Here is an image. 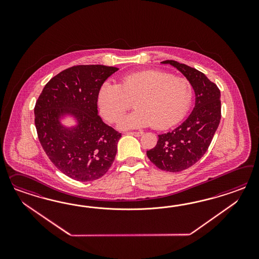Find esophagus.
<instances>
[{
    "instance_id": "esophagus-1",
    "label": "esophagus",
    "mask_w": 259,
    "mask_h": 259,
    "mask_svg": "<svg viewBox=\"0 0 259 259\" xmlns=\"http://www.w3.org/2000/svg\"><path fill=\"white\" fill-rule=\"evenodd\" d=\"M128 135H132V136H135V137H141L143 135V132H127Z\"/></svg>"
}]
</instances>
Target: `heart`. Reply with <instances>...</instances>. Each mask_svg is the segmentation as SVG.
Wrapping results in <instances>:
<instances>
[{
  "label": "heart",
  "mask_w": 259,
  "mask_h": 259,
  "mask_svg": "<svg viewBox=\"0 0 259 259\" xmlns=\"http://www.w3.org/2000/svg\"><path fill=\"white\" fill-rule=\"evenodd\" d=\"M194 89L187 78L160 70L134 72L119 83L106 80L98 92L102 116L115 122L132 106L137 109L118 121L121 130L152 125L164 130L177 125L188 113Z\"/></svg>",
  "instance_id": "1"
}]
</instances>
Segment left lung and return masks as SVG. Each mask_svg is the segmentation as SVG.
Instances as JSON below:
<instances>
[{
  "instance_id": "1",
  "label": "left lung",
  "mask_w": 259,
  "mask_h": 259,
  "mask_svg": "<svg viewBox=\"0 0 259 259\" xmlns=\"http://www.w3.org/2000/svg\"><path fill=\"white\" fill-rule=\"evenodd\" d=\"M161 63L172 65L186 77L193 85L196 103L187 119L171 132L158 135L157 145L146 154L157 168L181 172L196 163L211 144L221 118L220 91L200 71L176 61Z\"/></svg>"
}]
</instances>
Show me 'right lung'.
I'll return each mask as SVG.
<instances>
[{
  "instance_id": "right-lung-1",
  "label": "right lung",
  "mask_w": 259,
  "mask_h": 259,
  "mask_svg": "<svg viewBox=\"0 0 259 259\" xmlns=\"http://www.w3.org/2000/svg\"><path fill=\"white\" fill-rule=\"evenodd\" d=\"M118 68L77 65L51 78L36 102L35 126L40 145L56 167L78 181H96L109 170L121 134L98 115V92ZM76 121L67 127L61 119Z\"/></svg>"
}]
</instances>
